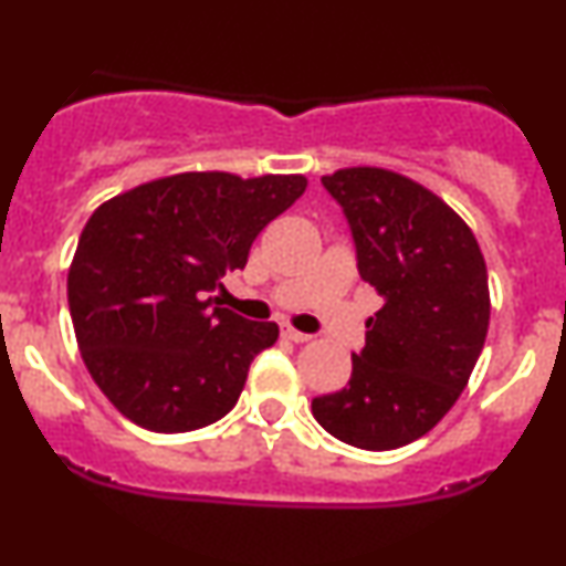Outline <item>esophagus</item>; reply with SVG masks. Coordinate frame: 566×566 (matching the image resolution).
Listing matches in <instances>:
<instances>
[{
  "mask_svg": "<svg viewBox=\"0 0 566 566\" xmlns=\"http://www.w3.org/2000/svg\"><path fill=\"white\" fill-rule=\"evenodd\" d=\"M282 335L287 337V340H292V343H308L311 340L308 333H301V329H295V327H284Z\"/></svg>",
  "mask_w": 566,
  "mask_h": 566,
  "instance_id": "esophagus-1",
  "label": "esophagus"
}]
</instances>
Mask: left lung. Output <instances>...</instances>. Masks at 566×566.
I'll use <instances>...</instances> for the list:
<instances>
[{
  "label": "left lung",
  "mask_w": 566,
  "mask_h": 566,
  "mask_svg": "<svg viewBox=\"0 0 566 566\" xmlns=\"http://www.w3.org/2000/svg\"><path fill=\"white\" fill-rule=\"evenodd\" d=\"M356 247V269L382 295L343 391L311 401L316 423L359 450H396L450 412L490 327L486 265L450 207L405 175L350 167L324 175Z\"/></svg>",
  "instance_id": "obj_1"
}]
</instances>
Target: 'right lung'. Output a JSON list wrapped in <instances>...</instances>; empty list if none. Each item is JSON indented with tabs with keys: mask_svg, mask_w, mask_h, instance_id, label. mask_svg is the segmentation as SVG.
Returning a JSON list of instances; mask_svg holds the SVG:
<instances>
[{
	"mask_svg": "<svg viewBox=\"0 0 566 566\" xmlns=\"http://www.w3.org/2000/svg\"><path fill=\"white\" fill-rule=\"evenodd\" d=\"M305 191L303 175L184 172L108 199L69 269V311L90 375L135 426L186 433L231 412L274 322L210 308L255 237Z\"/></svg>",
	"mask_w": 566,
	"mask_h": 566,
	"instance_id": "right-lung-1",
	"label": "right lung"
}]
</instances>
